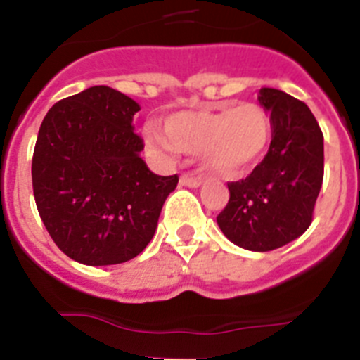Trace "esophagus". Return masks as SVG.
<instances>
[{
	"mask_svg": "<svg viewBox=\"0 0 360 360\" xmlns=\"http://www.w3.org/2000/svg\"><path fill=\"white\" fill-rule=\"evenodd\" d=\"M180 184L186 187H200L203 184V178L193 176V174H182V178H180Z\"/></svg>",
	"mask_w": 360,
	"mask_h": 360,
	"instance_id": "esophagus-1",
	"label": "esophagus"
}]
</instances>
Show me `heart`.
<instances>
[{
  "label": "heart",
  "mask_w": 360,
  "mask_h": 360,
  "mask_svg": "<svg viewBox=\"0 0 360 360\" xmlns=\"http://www.w3.org/2000/svg\"><path fill=\"white\" fill-rule=\"evenodd\" d=\"M272 136L269 111L243 103L219 110L180 111L165 120V135L148 131L146 146L158 155L205 153L214 173L234 178L262 160Z\"/></svg>",
  "instance_id": "1"
}]
</instances>
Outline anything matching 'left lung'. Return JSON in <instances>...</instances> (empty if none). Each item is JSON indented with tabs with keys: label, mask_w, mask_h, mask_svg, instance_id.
Wrapping results in <instances>:
<instances>
[{
	"label": "left lung",
	"mask_w": 360,
	"mask_h": 360,
	"mask_svg": "<svg viewBox=\"0 0 360 360\" xmlns=\"http://www.w3.org/2000/svg\"><path fill=\"white\" fill-rule=\"evenodd\" d=\"M257 98L272 120L269 153L249 176L227 184L231 198L216 221L241 249L269 252L310 227L323 186L324 146L303 101L274 88H262Z\"/></svg>",
	"instance_id": "left-lung-1"
}]
</instances>
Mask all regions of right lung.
<instances>
[{
	"label": "right lung",
	"instance_id": "obj_1",
	"mask_svg": "<svg viewBox=\"0 0 360 360\" xmlns=\"http://www.w3.org/2000/svg\"><path fill=\"white\" fill-rule=\"evenodd\" d=\"M141 106L110 86H91L53 104L37 135L32 186L53 243L91 266L142 252L157 231L178 176H158L133 131Z\"/></svg>",
	"mask_w": 360,
	"mask_h": 360
}]
</instances>
